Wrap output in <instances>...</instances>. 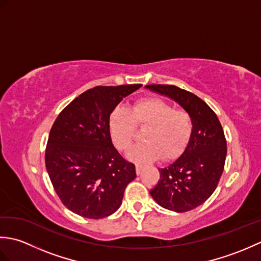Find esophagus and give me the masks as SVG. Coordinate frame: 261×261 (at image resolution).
Instances as JSON below:
<instances>
[{
	"label": "esophagus",
	"instance_id": "esophagus-1",
	"mask_svg": "<svg viewBox=\"0 0 261 261\" xmlns=\"http://www.w3.org/2000/svg\"><path fill=\"white\" fill-rule=\"evenodd\" d=\"M143 167H145V166H143L142 164H136V171H137L138 175L141 173V170H142Z\"/></svg>",
	"mask_w": 261,
	"mask_h": 261
}]
</instances>
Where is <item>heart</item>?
<instances>
[{
	"label": "heart",
	"instance_id": "obj_1",
	"mask_svg": "<svg viewBox=\"0 0 261 261\" xmlns=\"http://www.w3.org/2000/svg\"><path fill=\"white\" fill-rule=\"evenodd\" d=\"M109 127L112 141L121 151L131 148L137 127L145 129L143 140L131 149L129 157L148 163L178 157L185 150L194 131V120L186 109L174 108L158 97H141L131 105L130 111L115 108L110 114Z\"/></svg>",
	"mask_w": 261,
	"mask_h": 261
}]
</instances>
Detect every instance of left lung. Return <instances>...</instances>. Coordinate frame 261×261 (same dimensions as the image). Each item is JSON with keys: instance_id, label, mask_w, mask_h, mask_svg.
<instances>
[{"instance_id": "8db88e82", "label": "left lung", "mask_w": 261, "mask_h": 261, "mask_svg": "<svg viewBox=\"0 0 261 261\" xmlns=\"http://www.w3.org/2000/svg\"><path fill=\"white\" fill-rule=\"evenodd\" d=\"M149 90L178 102L193 116L194 131L181 156L160 168L158 184L150 191L160 206L188 212L212 195L223 173L226 140L214 111L203 99L175 85H147Z\"/></svg>"}]
</instances>
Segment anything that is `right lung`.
<instances>
[{
	"instance_id": "right-lung-1",
	"label": "right lung",
	"mask_w": 261,
	"mask_h": 261,
	"mask_svg": "<svg viewBox=\"0 0 261 261\" xmlns=\"http://www.w3.org/2000/svg\"><path fill=\"white\" fill-rule=\"evenodd\" d=\"M141 84L96 86L73 99L49 134L45 160L60 201L83 218H107L120 207L135 165L114 148L109 118L122 98Z\"/></svg>"
}]
</instances>
